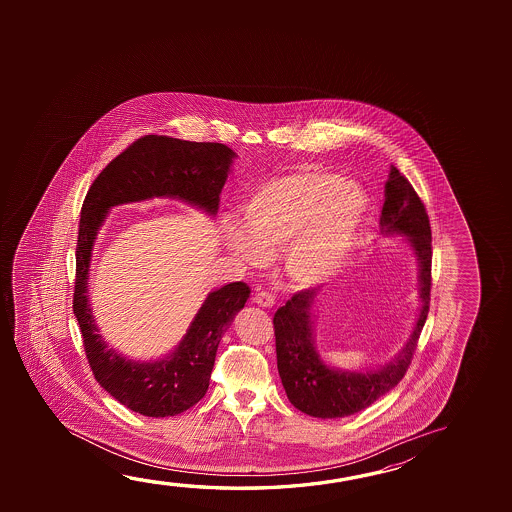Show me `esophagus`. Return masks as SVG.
Wrapping results in <instances>:
<instances>
[{
    "label": "esophagus",
    "mask_w": 512,
    "mask_h": 512,
    "mask_svg": "<svg viewBox=\"0 0 512 512\" xmlns=\"http://www.w3.org/2000/svg\"><path fill=\"white\" fill-rule=\"evenodd\" d=\"M253 302L257 303L259 307H273L275 305V296L268 293V291H257Z\"/></svg>",
    "instance_id": "1"
}]
</instances>
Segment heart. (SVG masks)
Instances as JSON below:
<instances>
[{"mask_svg":"<svg viewBox=\"0 0 512 512\" xmlns=\"http://www.w3.org/2000/svg\"><path fill=\"white\" fill-rule=\"evenodd\" d=\"M244 225L228 230V248L260 266L268 250L287 248V271L318 284L341 268L359 237L368 196L353 182L319 166H300L257 185L244 203Z\"/></svg>","mask_w":512,"mask_h":512,"instance_id":"b5f03b06","label":"heart"}]
</instances>
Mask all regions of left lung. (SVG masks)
I'll list each match as a JSON object with an SVG mask.
<instances>
[{
    "mask_svg": "<svg viewBox=\"0 0 512 512\" xmlns=\"http://www.w3.org/2000/svg\"><path fill=\"white\" fill-rule=\"evenodd\" d=\"M380 228L384 234L407 235L418 257L421 309L411 337L393 361L377 371H341L321 361L312 339L316 289L293 294L275 312L277 366L289 402L314 418H344L362 411L389 393L407 373L427 321L432 287V232L427 209L411 182L391 166Z\"/></svg>",
    "mask_w": 512,
    "mask_h": 512,
    "instance_id": "obj_1",
    "label": "left lung"
}]
</instances>
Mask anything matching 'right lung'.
<instances>
[{
    "mask_svg": "<svg viewBox=\"0 0 512 512\" xmlns=\"http://www.w3.org/2000/svg\"><path fill=\"white\" fill-rule=\"evenodd\" d=\"M234 157V151L221 143L144 135L101 171L85 196L76 243L73 312L94 378L119 403L143 416H175L202 400L219 341L252 291L244 282L212 291L175 352L160 361H130L103 341L89 307L87 278L94 239L107 212L121 203L169 196L214 216Z\"/></svg>",
    "mask_w": 512,
    "mask_h": 512,
    "instance_id": "obj_1",
    "label": "right lung"
}]
</instances>
